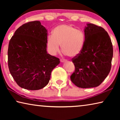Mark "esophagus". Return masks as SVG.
Masks as SVG:
<instances>
[{
    "instance_id": "obj_1",
    "label": "esophagus",
    "mask_w": 120,
    "mask_h": 120,
    "mask_svg": "<svg viewBox=\"0 0 120 120\" xmlns=\"http://www.w3.org/2000/svg\"><path fill=\"white\" fill-rule=\"evenodd\" d=\"M67 61V60L64 59H60V61L61 62H65V61Z\"/></svg>"
}]
</instances>
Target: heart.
<instances>
[{
    "label": "heart",
    "instance_id": "obj_1",
    "mask_svg": "<svg viewBox=\"0 0 120 120\" xmlns=\"http://www.w3.org/2000/svg\"><path fill=\"white\" fill-rule=\"evenodd\" d=\"M84 44V33L69 24L56 26L53 30L52 36H49L46 41L48 50L51 54L55 55L59 52L61 44L62 51L70 57L78 56Z\"/></svg>",
    "mask_w": 120,
    "mask_h": 120
}]
</instances>
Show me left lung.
I'll return each instance as SVG.
<instances>
[{"label": "left lung", "mask_w": 120, "mask_h": 120, "mask_svg": "<svg viewBox=\"0 0 120 120\" xmlns=\"http://www.w3.org/2000/svg\"><path fill=\"white\" fill-rule=\"evenodd\" d=\"M113 54L112 43L107 32L101 26L87 24L84 48L72 58L75 70L70 76L71 82L82 88L98 86L110 71Z\"/></svg>", "instance_id": "1"}]
</instances>
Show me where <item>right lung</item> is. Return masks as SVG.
Here are the masks:
<instances>
[{
	"mask_svg": "<svg viewBox=\"0 0 120 120\" xmlns=\"http://www.w3.org/2000/svg\"><path fill=\"white\" fill-rule=\"evenodd\" d=\"M47 30L39 21L29 22L18 28L9 41L8 65L19 87L38 90L47 85L58 58L47 53Z\"/></svg>",
	"mask_w": 120,
	"mask_h": 120,
	"instance_id": "add662e5",
	"label": "right lung"
}]
</instances>
